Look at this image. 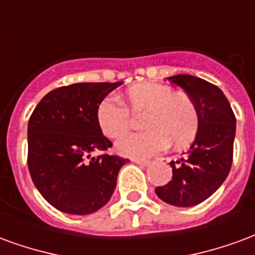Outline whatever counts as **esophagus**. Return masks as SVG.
Segmentation results:
<instances>
[{
	"label": "esophagus",
	"instance_id": "esophagus-1",
	"mask_svg": "<svg viewBox=\"0 0 255 255\" xmlns=\"http://www.w3.org/2000/svg\"><path fill=\"white\" fill-rule=\"evenodd\" d=\"M132 162L135 164H138V165H142V166H147L150 164L149 160H142V158H132Z\"/></svg>",
	"mask_w": 255,
	"mask_h": 255
}]
</instances>
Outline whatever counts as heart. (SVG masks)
<instances>
[{"mask_svg": "<svg viewBox=\"0 0 255 255\" xmlns=\"http://www.w3.org/2000/svg\"><path fill=\"white\" fill-rule=\"evenodd\" d=\"M126 104L132 113L143 115L142 132L127 133L116 142L123 155L143 158L158 154L169 147L191 143L199 127L197 106L190 95L173 91L157 82H142L126 91ZM115 97H106L97 109V122L108 138H119L131 127L132 116Z\"/></svg>", "mask_w": 255, "mask_h": 255, "instance_id": "obj_1", "label": "heart"}]
</instances>
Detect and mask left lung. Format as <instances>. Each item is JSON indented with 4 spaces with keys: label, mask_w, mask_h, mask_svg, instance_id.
<instances>
[{
    "label": "left lung",
    "mask_w": 255,
    "mask_h": 255,
    "mask_svg": "<svg viewBox=\"0 0 255 255\" xmlns=\"http://www.w3.org/2000/svg\"><path fill=\"white\" fill-rule=\"evenodd\" d=\"M182 87L197 106L199 127L186 155L172 161V180L155 188L164 202L194 206L208 199L224 183L234 157L236 119L223 91L197 76L168 78Z\"/></svg>",
    "instance_id": "left-lung-1"
}]
</instances>
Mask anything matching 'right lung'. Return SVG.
<instances>
[{"mask_svg":"<svg viewBox=\"0 0 255 255\" xmlns=\"http://www.w3.org/2000/svg\"><path fill=\"white\" fill-rule=\"evenodd\" d=\"M116 83H75L47 93L28 120V171L41 195L64 213L90 214L111 199L127 161L105 151L112 142L97 122ZM104 151L93 157L91 152Z\"/></svg>","mask_w":255,"mask_h":255,"instance_id":"1","label":"right lung"}]
</instances>
